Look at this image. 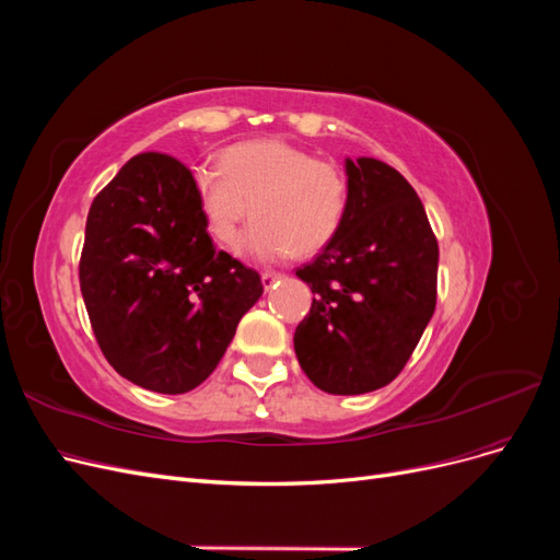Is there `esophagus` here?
Listing matches in <instances>:
<instances>
[{
  "label": "esophagus",
  "mask_w": 560,
  "mask_h": 560,
  "mask_svg": "<svg viewBox=\"0 0 560 560\" xmlns=\"http://www.w3.org/2000/svg\"><path fill=\"white\" fill-rule=\"evenodd\" d=\"M280 273H273V270H264L261 273V282H264V290H270V287H276V282L280 280Z\"/></svg>",
  "instance_id": "1"
}]
</instances>
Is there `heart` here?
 Instances as JSON below:
<instances>
[{"label":"heart","instance_id":"1","mask_svg":"<svg viewBox=\"0 0 560 560\" xmlns=\"http://www.w3.org/2000/svg\"><path fill=\"white\" fill-rule=\"evenodd\" d=\"M191 184L206 231L226 249L241 243L252 212L245 249L259 261L290 252L308 257L327 247L348 210L341 167L276 140L229 147L219 165H198Z\"/></svg>","mask_w":560,"mask_h":560}]
</instances>
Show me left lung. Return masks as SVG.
<instances>
[{
  "label": "left lung",
  "instance_id": "obj_1",
  "mask_svg": "<svg viewBox=\"0 0 560 560\" xmlns=\"http://www.w3.org/2000/svg\"><path fill=\"white\" fill-rule=\"evenodd\" d=\"M348 210L336 238L296 276L311 313L294 350L329 395H364L395 381L436 306L439 245L425 208L395 167L346 159Z\"/></svg>",
  "mask_w": 560,
  "mask_h": 560
}]
</instances>
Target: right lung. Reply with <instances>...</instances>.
I'll return each mask as SVG.
<instances>
[{"label":"right lung","mask_w":560,"mask_h":560,"mask_svg":"<svg viewBox=\"0 0 560 560\" xmlns=\"http://www.w3.org/2000/svg\"><path fill=\"white\" fill-rule=\"evenodd\" d=\"M191 182L173 156H132L95 196L79 261L100 350L161 395L206 381L264 294L257 270L214 247Z\"/></svg>","instance_id":"1"}]
</instances>
